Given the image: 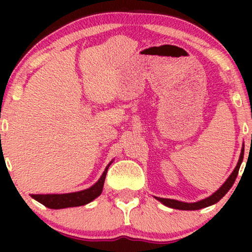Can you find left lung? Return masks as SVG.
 <instances>
[{
  "mask_svg": "<svg viewBox=\"0 0 252 252\" xmlns=\"http://www.w3.org/2000/svg\"><path fill=\"white\" fill-rule=\"evenodd\" d=\"M243 158H244V150H242L241 156H239L238 163H237L236 168L232 172V174L228 176L227 180L225 181V184L222 185L220 189L217 190L216 193H213L212 195L209 196V198L204 199V200H200V201H198V202H190V204H189V202L178 201V200H174V199L158 198V196H156V199H158V201L162 202V204L166 205V206L172 207V209H176V210L194 211V210H200V209H204V207L211 206V205L216 204V202H218L219 200H220L222 196H224L228 192V190H230L231 187H232V185L235 184L236 178H237V175H238V172H239V167H241V164H242Z\"/></svg>",
  "mask_w": 252,
  "mask_h": 252,
  "instance_id": "left-lung-1",
  "label": "left lung"
}]
</instances>
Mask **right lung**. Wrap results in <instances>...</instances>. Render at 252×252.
I'll list each match as a JSON object with an SVG mask.
<instances>
[{
    "mask_svg": "<svg viewBox=\"0 0 252 252\" xmlns=\"http://www.w3.org/2000/svg\"><path fill=\"white\" fill-rule=\"evenodd\" d=\"M109 166L104 170V173L100 176L98 182H96L94 186L90 187L88 189L80 190V192L67 193V194H32V198L35 199L36 201L41 202L42 205H45L48 209L53 210L82 206V205L88 204V202L96 199L102 193L103 185L104 181H105V176L106 173H108Z\"/></svg>",
    "mask_w": 252,
    "mask_h": 252,
    "instance_id": "add662e5",
    "label": "right lung"
}]
</instances>
